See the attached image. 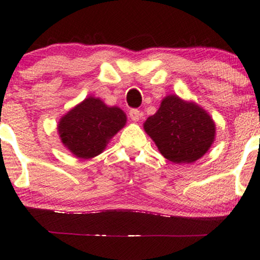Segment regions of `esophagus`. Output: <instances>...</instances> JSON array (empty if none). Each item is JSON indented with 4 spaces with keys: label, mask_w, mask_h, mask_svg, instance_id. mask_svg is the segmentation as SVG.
<instances>
[{
    "label": "esophagus",
    "mask_w": 260,
    "mask_h": 260,
    "mask_svg": "<svg viewBox=\"0 0 260 260\" xmlns=\"http://www.w3.org/2000/svg\"><path fill=\"white\" fill-rule=\"evenodd\" d=\"M128 115H129L131 120L134 121V122H137V121H139L141 119V116H143V113H141L140 110L138 109H131L128 111Z\"/></svg>",
    "instance_id": "esophagus-1"
}]
</instances>
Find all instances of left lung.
I'll return each mask as SVG.
<instances>
[{"mask_svg": "<svg viewBox=\"0 0 260 260\" xmlns=\"http://www.w3.org/2000/svg\"><path fill=\"white\" fill-rule=\"evenodd\" d=\"M144 128L160 153L176 164L196 162L215 139V123L206 111L177 96L164 98Z\"/></svg>", "mask_w": 260, "mask_h": 260, "instance_id": "1", "label": "left lung"}]
</instances>
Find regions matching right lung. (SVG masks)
Instances as JSON below:
<instances>
[{"mask_svg":"<svg viewBox=\"0 0 260 260\" xmlns=\"http://www.w3.org/2000/svg\"><path fill=\"white\" fill-rule=\"evenodd\" d=\"M126 115L120 108L107 107L88 97L58 123L62 143L79 158H92L106 149L108 141L124 126Z\"/></svg>","mask_w":260,"mask_h":260,"instance_id":"right-lung-1","label":"right lung"}]
</instances>
